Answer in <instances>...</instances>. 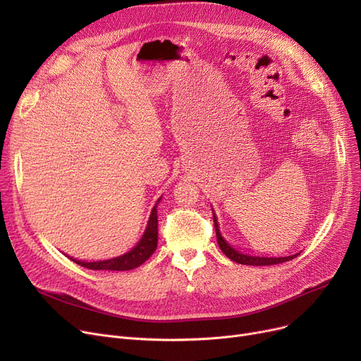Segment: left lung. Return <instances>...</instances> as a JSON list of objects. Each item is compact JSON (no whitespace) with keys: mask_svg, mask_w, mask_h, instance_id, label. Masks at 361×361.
I'll return each mask as SVG.
<instances>
[{"mask_svg":"<svg viewBox=\"0 0 361 361\" xmlns=\"http://www.w3.org/2000/svg\"><path fill=\"white\" fill-rule=\"evenodd\" d=\"M212 216H214V228H216V235H217V243L220 250L223 251V255L228 256L231 260L239 263V264H248V266H269V264H278V263H284L288 262L291 259L298 257V255H293V256H286V257H263V256H252V255H245V252H241L235 250L233 247H231L228 243L224 241V238L221 236L220 231H219V223H217V217L214 212H212Z\"/></svg>","mask_w":361,"mask_h":361,"instance_id":"1","label":"left lung"}]
</instances>
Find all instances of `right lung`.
<instances>
[{"label":"right lung","mask_w":361,"mask_h":361,"mask_svg":"<svg viewBox=\"0 0 361 361\" xmlns=\"http://www.w3.org/2000/svg\"><path fill=\"white\" fill-rule=\"evenodd\" d=\"M160 201V199H159ZM154 204L152 214L149 219V223H147V229L141 238V241L133 247L129 252L123 256H118L114 259L109 260H99V262H82V260H75L77 264L83 266V268L93 269V271H129V269H135L140 264H142L147 259H149L156 247H157V204Z\"/></svg>","instance_id":"right-lung-1"}]
</instances>
